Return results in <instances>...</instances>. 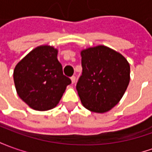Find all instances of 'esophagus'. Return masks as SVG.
<instances>
[{
    "instance_id": "esophagus-1",
    "label": "esophagus",
    "mask_w": 152,
    "mask_h": 152,
    "mask_svg": "<svg viewBox=\"0 0 152 152\" xmlns=\"http://www.w3.org/2000/svg\"><path fill=\"white\" fill-rule=\"evenodd\" d=\"M75 81H76V78H75L74 76L71 77V82H72V83H73V84H74V83H75Z\"/></svg>"
}]
</instances>
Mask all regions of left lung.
Wrapping results in <instances>:
<instances>
[{"instance_id":"left-lung-1","label":"left lung","mask_w":152,"mask_h":152,"mask_svg":"<svg viewBox=\"0 0 152 152\" xmlns=\"http://www.w3.org/2000/svg\"><path fill=\"white\" fill-rule=\"evenodd\" d=\"M83 73L77 91L83 106L104 113L122 99L130 82V64L126 58L105 45L81 50Z\"/></svg>"}]
</instances>
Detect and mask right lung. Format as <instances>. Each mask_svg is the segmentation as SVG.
Segmentation results:
<instances>
[{
  "label": "right lung",
  "mask_w": 152,
  "mask_h": 152,
  "mask_svg": "<svg viewBox=\"0 0 152 152\" xmlns=\"http://www.w3.org/2000/svg\"><path fill=\"white\" fill-rule=\"evenodd\" d=\"M58 50L50 45L34 48L15 65L13 73L19 97L32 109L47 111L57 106L70 78L63 74Z\"/></svg>",
  "instance_id": "1"
}]
</instances>
